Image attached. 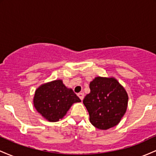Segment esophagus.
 <instances>
[{
	"label": "esophagus",
	"instance_id": "1",
	"mask_svg": "<svg viewBox=\"0 0 156 156\" xmlns=\"http://www.w3.org/2000/svg\"><path fill=\"white\" fill-rule=\"evenodd\" d=\"M78 96L79 97V98L80 100H81V101H83V98H84V93L83 92L79 93V94H78Z\"/></svg>",
	"mask_w": 156,
	"mask_h": 156
}]
</instances>
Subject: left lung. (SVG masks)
<instances>
[{"label": "left lung", "instance_id": "1", "mask_svg": "<svg viewBox=\"0 0 156 156\" xmlns=\"http://www.w3.org/2000/svg\"><path fill=\"white\" fill-rule=\"evenodd\" d=\"M89 88L83 103L92 125L108 130L119 124L128 107V95L124 87L114 77L98 76L90 82Z\"/></svg>", "mask_w": 156, "mask_h": 156}]
</instances>
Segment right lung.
<instances>
[{
	"mask_svg": "<svg viewBox=\"0 0 156 156\" xmlns=\"http://www.w3.org/2000/svg\"><path fill=\"white\" fill-rule=\"evenodd\" d=\"M80 101L73 89L64 85L62 80H55L39 86L36 89L33 100L37 112L52 122L62 119L73 103Z\"/></svg>",
	"mask_w": 156,
	"mask_h": 156,
	"instance_id": "right-lung-1",
	"label": "right lung"
}]
</instances>
